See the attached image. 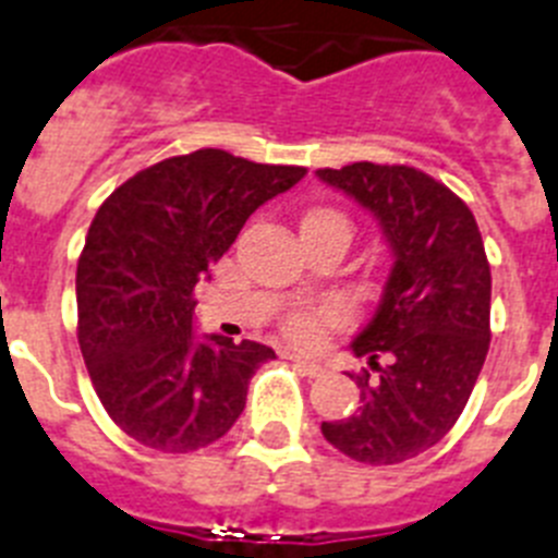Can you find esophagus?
Wrapping results in <instances>:
<instances>
[{"instance_id": "esophagus-1", "label": "esophagus", "mask_w": 558, "mask_h": 558, "mask_svg": "<svg viewBox=\"0 0 558 558\" xmlns=\"http://www.w3.org/2000/svg\"><path fill=\"white\" fill-rule=\"evenodd\" d=\"M288 359L293 361V366H296L302 375H307V378H318V375L325 373V366L318 364V361L307 359V355H299V352H293V355H288Z\"/></svg>"}]
</instances>
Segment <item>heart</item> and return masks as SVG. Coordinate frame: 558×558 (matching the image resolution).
Listing matches in <instances>:
<instances>
[{"label": "heart", "instance_id": "obj_1", "mask_svg": "<svg viewBox=\"0 0 558 558\" xmlns=\"http://www.w3.org/2000/svg\"><path fill=\"white\" fill-rule=\"evenodd\" d=\"M338 220L344 222V217H338L336 211H327V208H316L304 217V222H327ZM347 307L341 302H327L322 307H311V311H296L290 313L288 322H284V332H288L290 341H296L302 347H318L325 341L327 330L332 327H341L347 322Z\"/></svg>", "mask_w": 558, "mask_h": 558}]
</instances>
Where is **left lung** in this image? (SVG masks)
Masks as SVG:
<instances>
[{"instance_id":"left-lung-1","label":"left lung","mask_w":558,"mask_h":558,"mask_svg":"<svg viewBox=\"0 0 558 558\" xmlns=\"http://www.w3.org/2000/svg\"><path fill=\"white\" fill-rule=\"evenodd\" d=\"M316 178L378 220L392 254L373 318L350 350L361 407L322 435L369 465L412 460L446 437L469 403L492 341V268L463 199L412 166L352 163Z\"/></svg>"}]
</instances>
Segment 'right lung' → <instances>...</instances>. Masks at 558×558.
<instances>
[{
	"label": "right lung",
	"mask_w": 558,
	"mask_h": 558,
	"mask_svg": "<svg viewBox=\"0 0 558 558\" xmlns=\"http://www.w3.org/2000/svg\"><path fill=\"white\" fill-rule=\"evenodd\" d=\"M304 174L197 149L137 171L98 208L75 274L78 344L107 415L137 442L185 454L242 415L276 352L197 336L192 293L247 217Z\"/></svg>",
	"instance_id": "obj_1"
}]
</instances>
